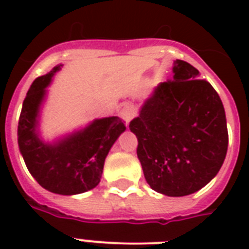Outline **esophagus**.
I'll return each mask as SVG.
<instances>
[{
	"mask_svg": "<svg viewBox=\"0 0 249 249\" xmlns=\"http://www.w3.org/2000/svg\"><path fill=\"white\" fill-rule=\"evenodd\" d=\"M119 115H120V117L125 123V125H129V123L136 116V111H134V108L130 105H124L119 108Z\"/></svg>",
	"mask_w": 249,
	"mask_h": 249,
	"instance_id": "34e87169",
	"label": "esophagus"
}]
</instances>
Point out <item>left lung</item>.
<instances>
[{
  "label": "left lung",
  "instance_id": "1",
  "mask_svg": "<svg viewBox=\"0 0 249 249\" xmlns=\"http://www.w3.org/2000/svg\"><path fill=\"white\" fill-rule=\"evenodd\" d=\"M173 81L160 83L129 129L146 181L166 196H186L216 177L229 143L220 95L196 68L173 63Z\"/></svg>",
  "mask_w": 249,
  "mask_h": 249
}]
</instances>
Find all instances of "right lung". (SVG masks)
<instances>
[{
    "mask_svg": "<svg viewBox=\"0 0 249 249\" xmlns=\"http://www.w3.org/2000/svg\"><path fill=\"white\" fill-rule=\"evenodd\" d=\"M62 67V63L56 64L37 77L27 91L18 124V144L29 173L45 190L77 195L101 182L106 158L126 128L117 116H108L94 119L53 141L45 140L41 136V113L48 88Z\"/></svg>",
    "mask_w": 249,
    "mask_h": 249,
    "instance_id": "right-lung-1",
    "label": "right lung"
}]
</instances>
